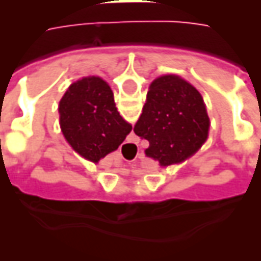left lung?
I'll return each mask as SVG.
<instances>
[{
    "label": "left lung",
    "mask_w": 261,
    "mask_h": 261,
    "mask_svg": "<svg viewBox=\"0 0 261 261\" xmlns=\"http://www.w3.org/2000/svg\"><path fill=\"white\" fill-rule=\"evenodd\" d=\"M208 128L200 92L177 75H164L149 85L134 133L149 142L148 158L169 166L196 153L207 140Z\"/></svg>",
    "instance_id": "8db88e82"
}]
</instances>
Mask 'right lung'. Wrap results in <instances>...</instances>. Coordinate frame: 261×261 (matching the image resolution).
<instances>
[{"mask_svg": "<svg viewBox=\"0 0 261 261\" xmlns=\"http://www.w3.org/2000/svg\"><path fill=\"white\" fill-rule=\"evenodd\" d=\"M59 113L65 140L95 164L116 151L133 128L117 112L108 82L99 76H86L69 85L60 100Z\"/></svg>", "mask_w": 261, "mask_h": 261, "instance_id": "add662e5", "label": "right lung"}]
</instances>
